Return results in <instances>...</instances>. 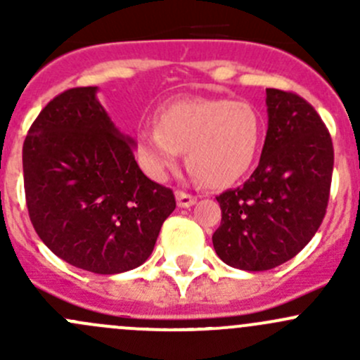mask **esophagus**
I'll return each instance as SVG.
<instances>
[{
	"instance_id": "34e87169",
	"label": "esophagus",
	"mask_w": 360,
	"mask_h": 360,
	"mask_svg": "<svg viewBox=\"0 0 360 360\" xmlns=\"http://www.w3.org/2000/svg\"><path fill=\"white\" fill-rule=\"evenodd\" d=\"M176 200H177V205L186 209V207H191L197 203V197H193V195L190 193H184V191H176Z\"/></svg>"
}]
</instances>
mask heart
Listing matches in <instances>:
<instances>
[{
	"label": "heart",
	"mask_w": 360,
	"mask_h": 360,
	"mask_svg": "<svg viewBox=\"0 0 360 360\" xmlns=\"http://www.w3.org/2000/svg\"><path fill=\"white\" fill-rule=\"evenodd\" d=\"M263 139V120L249 103L177 99L157 115V127L137 134V155L148 172L163 179L186 150L191 174L210 188H224L248 174Z\"/></svg>",
	"instance_id": "b5f03b06"
}]
</instances>
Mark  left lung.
Here are the masks:
<instances>
[{"label": "left lung", "instance_id": "obj_1", "mask_svg": "<svg viewBox=\"0 0 360 360\" xmlns=\"http://www.w3.org/2000/svg\"><path fill=\"white\" fill-rule=\"evenodd\" d=\"M266 111L259 165L244 186L216 197L214 249L248 271L271 270L311 240L326 216L335 163L331 136L303 97L266 89Z\"/></svg>", "mask_w": 360, "mask_h": 360}]
</instances>
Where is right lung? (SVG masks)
<instances>
[{
    "label": "right lung",
    "mask_w": 360,
    "mask_h": 360,
    "mask_svg": "<svg viewBox=\"0 0 360 360\" xmlns=\"http://www.w3.org/2000/svg\"><path fill=\"white\" fill-rule=\"evenodd\" d=\"M96 94L69 89L43 108L24 141V190L46 248L72 266L112 275L150 257L176 198L144 176L136 143Z\"/></svg>",
    "instance_id": "1"
}]
</instances>
